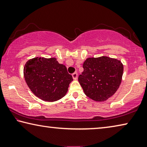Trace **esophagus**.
<instances>
[{"label": "esophagus", "mask_w": 147, "mask_h": 147, "mask_svg": "<svg viewBox=\"0 0 147 147\" xmlns=\"http://www.w3.org/2000/svg\"><path fill=\"white\" fill-rule=\"evenodd\" d=\"M72 76H73V79H74V80H76V79H77V77H78V74L76 73H73V74H72Z\"/></svg>", "instance_id": "obj_1"}]
</instances>
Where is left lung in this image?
Here are the masks:
<instances>
[{
    "label": "left lung",
    "instance_id": "left-lung-1",
    "mask_svg": "<svg viewBox=\"0 0 147 147\" xmlns=\"http://www.w3.org/2000/svg\"><path fill=\"white\" fill-rule=\"evenodd\" d=\"M78 82L84 94L96 102H104L113 96L121 84L123 64L108 57L88 58Z\"/></svg>",
    "mask_w": 147,
    "mask_h": 147
}]
</instances>
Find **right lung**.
<instances>
[{"label": "right lung", "mask_w": 147, "mask_h": 147, "mask_svg": "<svg viewBox=\"0 0 147 147\" xmlns=\"http://www.w3.org/2000/svg\"><path fill=\"white\" fill-rule=\"evenodd\" d=\"M24 74L32 92L47 102L63 98L73 80L66 67L59 64L55 58L36 57L29 60L24 66Z\"/></svg>", "instance_id": "right-lung-1"}]
</instances>
